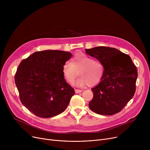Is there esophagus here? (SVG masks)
<instances>
[{"label":"esophagus","instance_id":"1","mask_svg":"<svg viewBox=\"0 0 150 150\" xmlns=\"http://www.w3.org/2000/svg\"><path fill=\"white\" fill-rule=\"evenodd\" d=\"M75 92L76 93H79L83 92L82 90H80V89H75Z\"/></svg>","mask_w":150,"mask_h":150}]
</instances>
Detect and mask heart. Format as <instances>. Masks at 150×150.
Returning <instances> with one entry per match:
<instances>
[{
  "label": "heart",
  "instance_id": "b5f03b06",
  "mask_svg": "<svg viewBox=\"0 0 150 150\" xmlns=\"http://www.w3.org/2000/svg\"><path fill=\"white\" fill-rule=\"evenodd\" d=\"M80 76L75 84L78 87L98 84L104 75V66L99 60H94L85 53H75L70 62H66L62 67V74L66 81L72 83L76 76Z\"/></svg>",
  "mask_w": 150,
  "mask_h": 150
}]
</instances>
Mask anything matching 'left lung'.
<instances>
[{
    "mask_svg": "<svg viewBox=\"0 0 150 150\" xmlns=\"http://www.w3.org/2000/svg\"><path fill=\"white\" fill-rule=\"evenodd\" d=\"M85 51L104 66L103 78L92 89L93 97L89 103V108L104 115L119 112L135 93L137 78L136 66L129 56L115 48L101 46Z\"/></svg>",
    "mask_w": 150,
    "mask_h": 150,
    "instance_id": "left-lung-1",
    "label": "left lung"
}]
</instances>
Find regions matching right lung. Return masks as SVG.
I'll list each match as a JSON object with an SVG mask.
<instances>
[{"label": "right lung", "instance_id": "1", "mask_svg": "<svg viewBox=\"0 0 150 150\" xmlns=\"http://www.w3.org/2000/svg\"><path fill=\"white\" fill-rule=\"evenodd\" d=\"M70 52L47 50L36 52L20 63L14 76L21 103L42 118L56 116L67 108L75 94L62 74Z\"/></svg>", "mask_w": 150, "mask_h": 150}]
</instances>
